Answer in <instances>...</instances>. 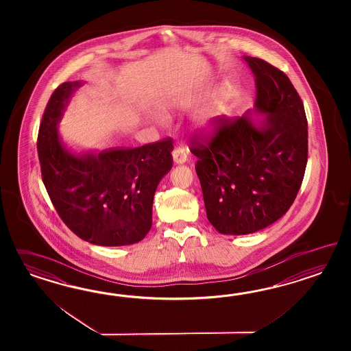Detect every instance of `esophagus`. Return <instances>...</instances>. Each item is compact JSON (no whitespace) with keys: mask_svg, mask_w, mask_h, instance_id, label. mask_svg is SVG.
Returning a JSON list of instances; mask_svg holds the SVG:
<instances>
[{"mask_svg":"<svg viewBox=\"0 0 351 351\" xmlns=\"http://www.w3.org/2000/svg\"><path fill=\"white\" fill-rule=\"evenodd\" d=\"M186 152H185V149L184 148H175L172 150V158H173V162L176 163V165H182V163H185L186 162Z\"/></svg>","mask_w":351,"mask_h":351,"instance_id":"obj_1","label":"esophagus"}]
</instances>
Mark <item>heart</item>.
Wrapping results in <instances>:
<instances>
[{
  "mask_svg": "<svg viewBox=\"0 0 351 351\" xmlns=\"http://www.w3.org/2000/svg\"><path fill=\"white\" fill-rule=\"evenodd\" d=\"M210 125H211V118H207L204 121V128H210Z\"/></svg>",
  "mask_w": 351,
  "mask_h": 351,
  "instance_id": "1",
  "label": "heart"
}]
</instances>
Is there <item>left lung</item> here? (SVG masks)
Instances as JSON below:
<instances>
[{
  "label": "left lung",
  "instance_id": "obj_1",
  "mask_svg": "<svg viewBox=\"0 0 351 351\" xmlns=\"http://www.w3.org/2000/svg\"><path fill=\"white\" fill-rule=\"evenodd\" d=\"M245 60L255 75V112L265 117H219L207 141L191 140L207 219L230 235L255 233L287 213L308 162V121L296 88L265 60Z\"/></svg>",
  "mask_w": 351,
  "mask_h": 351
}]
</instances>
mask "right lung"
<instances>
[{
    "mask_svg": "<svg viewBox=\"0 0 351 351\" xmlns=\"http://www.w3.org/2000/svg\"><path fill=\"white\" fill-rule=\"evenodd\" d=\"M81 85L62 84L43 112L37 150L45 188L81 239L108 247L138 243L152 228L154 193L172 167V138L75 156L62 143L58 123Z\"/></svg>",
    "mask_w": 351,
    "mask_h": 351,
    "instance_id": "right-lung-1",
    "label": "right lung"
}]
</instances>
